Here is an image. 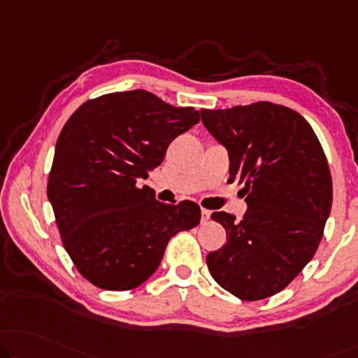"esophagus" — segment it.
Wrapping results in <instances>:
<instances>
[{
  "instance_id": "1",
  "label": "esophagus",
  "mask_w": 358,
  "mask_h": 358,
  "mask_svg": "<svg viewBox=\"0 0 358 358\" xmlns=\"http://www.w3.org/2000/svg\"><path fill=\"white\" fill-rule=\"evenodd\" d=\"M202 217H201V222L202 223H206L207 220H209V218H210V210H207V209H202Z\"/></svg>"
}]
</instances>
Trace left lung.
I'll use <instances>...</instances> for the list:
<instances>
[{
    "label": "left lung",
    "mask_w": 358,
    "mask_h": 358,
    "mask_svg": "<svg viewBox=\"0 0 358 358\" xmlns=\"http://www.w3.org/2000/svg\"><path fill=\"white\" fill-rule=\"evenodd\" d=\"M202 124L230 154L243 185V220L213 212L227 243L207 255L210 275L241 301L285 289L315 255L333 204V181L315 131L286 106L252 103L202 109Z\"/></svg>",
    "instance_id": "8db88e82"
}]
</instances>
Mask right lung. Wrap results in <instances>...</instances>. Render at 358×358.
Here are the masks:
<instances>
[{
  "label": "right lung",
  "mask_w": 358,
  "mask_h": 358,
  "mask_svg": "<svg viewBox=\"0 0 358 358\" xmlns=\"http://www.w3.org/2000/svg\"><path fill=\"white\" fill-rule=\"evenodd\" d=\"M199 122L145 90L88 99L69 117L56 143L48 199L61 241L78 273L108 291L145 282L173 234L199 225L193 201H156L140 186L170 143Z\"/></svg>",
  "instance_id": "right-lung-1"
}]
</instances>
